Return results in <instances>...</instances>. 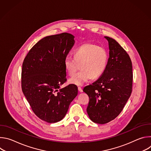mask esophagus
<instances>
[{"label":"esophagus","instance_id":"esophagus-1","mask_svg":"<svg viewBox=\"0 0 151 151\" xmlns=\"http://www.w3.org/2000/svg\"><path fill=\"white\" fill-rule=\"evenodd\" d=\"M78 91H79L80 93L83 92V90H82V89L81 87H78Z\"/></svg>","mask_w":151,"mask_h":151}]
</instances>
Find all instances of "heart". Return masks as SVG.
<instances>
[{"instance_id": "b5f03b06", "label": "heart", "mask_w": 151, "mask_h": 151, "mask_svg": "<svg viewBox=\"0 0 151 151\" xmlns=\"http://www.w3.org/2000/svg\"><path fill=\"white\" fill-rule=\"evenodd\" d=\"M109 54L103 46L92 43L83 44L73 52V58L66 57L64 60L65 70L69 76L74 75L79 68L81 70L69 79V82L83 85L92 77L97 78L106 69Z\"/></svg>"}]
</instances>
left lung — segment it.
Returning a JSON list of instances; mask_svg holds the SVG:
<instances>
[{
	"label": "left lung",
	"mask_w": 151,
	"mask_h": 151,
	"mask_svg": "<svg viewBox=\"0 0 151 151\" xmlns=\"http://www.w3.org/2000/svg\"><path fill=\"white\" fill-rule=\"evenodd\" d=\"M109 43V57L106 70L83 91L90 98L87 108L90 119L104 124L117 117L132 92L131 59L114 39L104 36Z\"/></svg>",
	"instance_id": "8db88e82"
}]
</instances>
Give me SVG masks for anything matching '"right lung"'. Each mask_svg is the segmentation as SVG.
I'll use <instances>...</instances> for the list:
<instances>
[{"label": "right lung", "instance_id": "right-lung-1", "mask_svg": "<svg viewBox=\"0 0 151 151\" xmlns=\"http://www.w3.org/2000/svg\"><path fill=\"white\" fill-rule=\"evenodd\" d=\"M74 36L68 33L45 37L31 48L23 63L21 88L35 115L48 123L61 121L78 88L67 81L64 60L73 47Z\"/></svg>", "mask_w": 151, "mask_h": 151}]
</instances>
